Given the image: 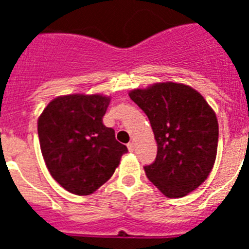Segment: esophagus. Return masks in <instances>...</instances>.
I'll return each mask as SVG.
<instances>
[{
  "instance_id": "34e87169",
  "label": "esophagus",
  "mask_w": 249,
  "mask_h": 249,
  "mask_svg": "<svg viewBox=\"0 0 249 249\" xmlns=\"http://www.w3.org/2000/svg\"><path fill=\"white\" fill-rule=\"evenodd\" d=\"M127 147H128V151L129 152L135 151V143H133V142H129V143L127 144Z\"/></svg>"
}]
</instances>
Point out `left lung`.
<instances>
[{
	"mask_svg": "<svg viewBox=\"0 0 249 249\" xmlns=\"http://www.w3.org/2000/svg\"><path fill=\"white\" fill-rule=\"evenodd\" d=\"M129 97L147 114L157 142L147 178L168 198H181L210 176L218 146V121L199 92L162 82L133 89Z\"/></svg>",
	"mask_w": 249,
	"mask_h": 249,
	"instance_id": "8db88e82",
	"label": "left lung"
}]
</instances>
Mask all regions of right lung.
I'll use <instances>...</instances> for the list:
<instances>
[{"label":"right lung","mask_w":249,"mask_h":249,"mask_svg":"<svg viewBox=\"0 0 249 249\" xmlns=\"http://www.w3.org/2000/svg\"><path fill=\"white\" fill-rule=\"evenodd\" d=\"M109 97L67 94L47 105L37 122L43 160L68 192L89 196L108 181L127 147L102 122Z\"/></svg>","instance_id":"add662e5"}]
</instances>
